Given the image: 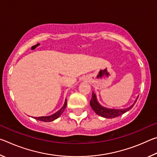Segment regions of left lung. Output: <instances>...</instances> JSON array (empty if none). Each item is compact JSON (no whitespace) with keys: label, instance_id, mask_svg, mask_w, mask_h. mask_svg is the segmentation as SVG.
<instances>
[{"label":"left lung","instance_id":"8db88e82","mask_svg":"<svg viewBox=\"0 0 157 157\" xmlns=\"http://www.w3.org/2000/svg\"><path fill=\"white\" fill-rule=\"evenodd\" d=\"M137 100H135V102L130 107L125 108V109H108L102 107L101 106L99 103H98L97 100L96 95L94 94V92L92 93V97L91 99L90 100V105H91V108L93 109L95 113H96L98 115H99L102 117H104V118H116V117H118L119 116L122 115V114L124 113L127 112V111L131 109L134 107L135 103H136Z\"/></svg>","mask_w":157,"mask_h":157}]
</instances>
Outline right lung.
Returning <instances> with one entry per match:
<instances>
[{
  "label": "right lung",
  "mask_w": 157,
  "mask_h": 157,
  "mask_svg": "<svg viewBox=\"0 0 157 157\" xmlns=\"http://www.w3.org/2000/svg\"><path fill=\"white\" fill-rule=\"evenodd\" d=\"M66 105H67V101H66V99L64 105H63L62 108L60 109L58 111H57L56 113H55L54 114H52V115H50V116H48L34 117V118L36 119V120L41 121H43V122H50V121H54V120H55V119L59 118V117L61 116V114H62L63 112V111H64L65 108L66 107Z\"/></svg>",
  "instance_id": "1"
}]
</instances>
